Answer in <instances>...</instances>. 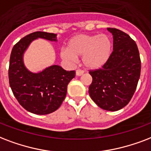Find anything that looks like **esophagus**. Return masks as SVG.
<instances>
[{
    "instance_id": "1",
    "label": "esophagus",
    "mask_w": 151,
    "mask_h": 151,
    "mask_svg": "<svg viewBox=\"0 0 151 151\" xmlns=\"http://www.w3.org/2000/svg\"><path fill=\"white\" fill-rule=\"evenodd\" d=\"M83 73L84 72L81 69H77L76 72V76H82Z\"/></svg>"
}]
</instances>
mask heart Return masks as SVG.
Listing matches in <instances>:
<instances>
[{
	"mask_svg": "<svg viewBox=\"0 0 151 151\" xmlns=\"http://www.w3.org/2000/svg\"><path fill=\"white\" fill-rule=\"evenodd\" d=\"M113 49L110 37L105 34H80L72 37L68 42L67 50L60 52L61 58L71 62L82 57L83 64L87 69L103 67L109 59Z\"/></svg>",
	"mask_w": 151,
	"mask_h": 151,
	"instance_id": "heart-1",
	"label": "heart"
}]
</instances>
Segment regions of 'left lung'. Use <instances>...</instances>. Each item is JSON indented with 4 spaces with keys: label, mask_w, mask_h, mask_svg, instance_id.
Instances as JSON below:
<instances>
[{
    "label": "left lung",
    "mask_w": 151,
    "mask_h": 151,
    "mask_svg": "<svg viewBox=\"0 0 151 151\" xmlns=\"http://www.w3.org/2000/svg\"><path fill=\"white\" fill-rule=\"evenodd\" d=\"M113 36V50L101 68L91 70L89 86L91 99L105 110L117 111L127 106L137 86L141 60L137 45L126 33L107 28Z\"/></svg>",
    "instance_id": "obj_1"
}]
</instances>
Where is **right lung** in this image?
<instances>
[{
	"label": "right lung",
	"instance_id": "obj_1",
	"mask_svg": "<svg viewBox=\"0 0 151 151\" xmlns=\"http://www.w3.org/2000/svg\"><path fill=\"white\" fill-rule=\"evenodd\" d=\"M38 38L56 42L57 35L36 31L19 41L12 50L9 79L14 96L26 110L45 115L56 111L62 104L68 84L75 77L76 72L66 71L58 65H52L38 73L27 69L23 53L31 42Z\"/></svg>",
	"mask_w": 151,
	"mask_h": 151
}]
</instances>
